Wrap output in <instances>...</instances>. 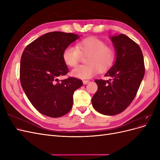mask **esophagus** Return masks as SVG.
Segmentation results:
<instances>
[{"instance_id":"esophagus-1","label":"esophagus","mask_w":160,"mask_h":160,"mask_svg":"<svg viewBox=\"0 0 160 160\" xmlns=\"http://www.w3.org/2000/svg\"><path fill=\"white\" fill-rule=\"evenodd\" d=\"M89 81H88V80H83V83L84 84V85H87V84H88L89 83Z\"/></svg>"}]
</instances>
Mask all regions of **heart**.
Instances as JSON below:
<instances>
[{
    "instance_id": "heart-1",
    "label": "heart",
    "mask_w": 160,
    "mask_h": 160,
    "mask_svg": "<svg viewBox=\"0 0 160 160\" xmlns=\"http://www.w3.org/2000/svg\"><path fill=\"white\" fill-rule=\"evenodd\" d=\"M81 54L88 55L85 58L87 64L77 66L71 71V75L81 79H89L98 73L103 72L112 65L115 52L112 48L96 37H88L80 41L77 45L67 46L62 52V59L67 65L75 66Z\"/></svg>"
}]
</instances>
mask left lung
I'll return each instance as SVG.
<instances>
[{
  "label": "left lung",
  "instance_id": "1",
  "mask_svg": "<svg viewBox=\"0 0 160 160\" xmlns=\"http://www.w3.org/2000/svg\"><path fill=\"white\" fill-rule=\"evenodd\" d=\"M116 59L105 76L109 80L97 79L98 91L92 105L99 113L115 115L132 102L145 73L143 57L139 46L123 34L110 36Z\"/></svg>",
  "mask_w": 160,
  "mask_h": 160
}]
</instances>
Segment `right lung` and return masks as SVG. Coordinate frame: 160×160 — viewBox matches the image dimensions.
Returning <instances> with one entry per match:
<instances>
[{
    "mask_svg": "<svg viewBox=\"0 0 160 160\" xmlns=\"http://www.w3.org/2000/svg\"><path fill=\"white\" fill-rule=\"evenodd\" d=\"M79 38L73 33L48 32L27 45L22 54V89L33 107L48 117L59 118L69 112L74 91L83 85L82 81L75 77L58 79L69 72L62 52Z\"/></svg>",
    "mask_w": 160,
    "mask_h": 160,
    "instance_id": "right-lung-1",
    "label": "right lung"
}]
</instances>
